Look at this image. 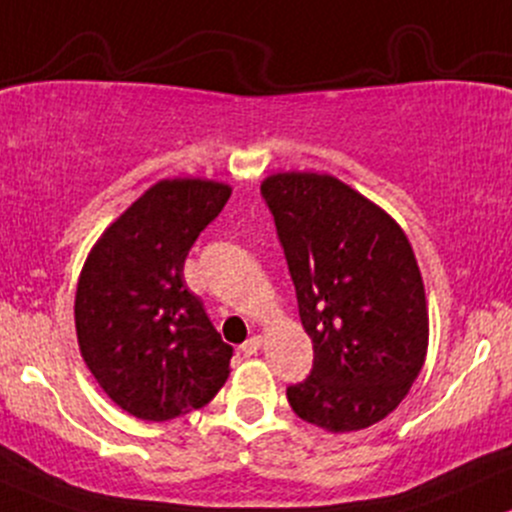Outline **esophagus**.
Masks as SVG:
<instances>
[{
  "mask_svg": "<svg viewBox=\"0 0 512 512\" xmlns=\"http://www.w3.org/2000/svg\"><path fill=\"white\" fill-rule=\"evenodd\" d=\"M260 347H262V338L260 335H252V338H247L243 342V347H240V350H243V355H255Z\"/></svg>",
  "mask_w": 512,
  "mask_h": 512,
  "instance_id": "obj_1",
  "label": "esophagus"
}]
</instances>
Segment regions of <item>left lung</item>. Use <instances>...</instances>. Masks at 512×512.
Returning <instances> with one entry per match:
<instances>
[{
  "label": "left lung",
  "mask_w": 512,
  "mask_h": 512,
  "mask_svg": "<svg viewBox=\"0 0 512 512\" xmlns=\"http://www.w3.org/2000/svg\"><path fill=\"white\" fill-rule=\"evenodd\" d=\"M313 342V372L286 398L306 423L355 432L406 398L428 355L430 318L403 228L333 174L262 179Z\"/></svg>",
  "instance_id": "8db88e82"
}]
</instances>
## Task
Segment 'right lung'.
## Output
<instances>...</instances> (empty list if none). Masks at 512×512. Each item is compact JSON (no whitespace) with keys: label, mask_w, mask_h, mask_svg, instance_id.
<instances>
[{"label":"right lung","mask_w":512,"mask_h":512,"mask_svg":"<svg viewBox=\"0 0 512 512\" xmlns=\"http://www.w3.org/2000/svg\"><path fill=\"white\" fill-rule=\"evenodd\" d=\"M230 194L233 187L216 179H160L104 228L84 260L75 294L80 355L133 418H179L226 384L233 347L187 289L182 269Z\"/></svg>","instance_id":"add662e5"}]
</instances>
